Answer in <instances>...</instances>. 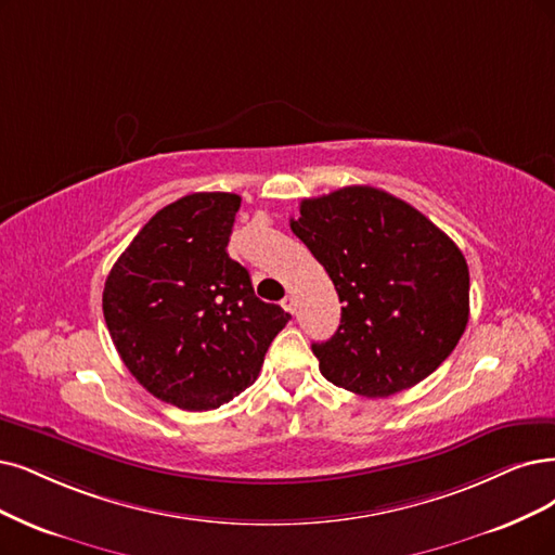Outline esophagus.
<instances>
[{"label": "esophagus", "instance_id": "34e87169", "mask_svg": "<svg viewBox=\"0 0 555 555\" xmlns=\"http://www.w3.org/2000/svg\"><path fill=\"white\" fill-rule=\"evenodd\" d=\"M281 306L288 313H295V309H297V301H295V295H285L283 297V301H281Z\"/></svg>", "mask_w": 555, "mask_h": 555}]
</instances>
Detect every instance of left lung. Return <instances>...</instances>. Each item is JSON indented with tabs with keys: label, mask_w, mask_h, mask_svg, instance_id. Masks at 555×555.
Segmentation results:
<instances>
[{
	"label": "left lung",
	"mask_w": 555,
	"mask_h": 555,
	"mask_svg": "<svg viewBox=\"0 0 555 555\" xmlns=\"http://www.w3.org/2000/svg\"><path fill=\"white\" fill-rule=\"evenodd\" d=\"M291 229L343 301L336 334L313 343L332 384L386 398L433 375L455 350L468 322V264L412 205L352 184L304 198Z\"/></svg>",
	"instance_id": "obj_1"
}]
</instances>
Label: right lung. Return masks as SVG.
I'll return each instance as SVG.
<instances>
[{"mask_svg":"<svg viewBox=\"0 0 555 555\" xmlns=\"http://www.w3.org/2000/svg\"><path fill=\"white\" fill-rule=\"evenodd\" d=\"M240 196L196 192L162 208L114 262L102 313L116 350L149 393L208 412L258 379L291 320L256 297L225 251Z\"/></svg>","mask_w":555,"mask_h":555,"instance_id":"1","label":"right lung"}]
</instances>
